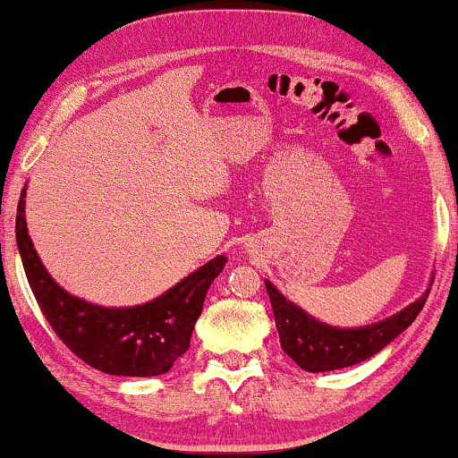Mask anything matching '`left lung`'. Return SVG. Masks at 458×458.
<instances>
[{"instance_id":"1","label":"left lung","mask_w":458,"mask_h":458,"mask_svg":"<svg viewBox=\"0 0 458 458\" xmlns=\"http://www.w3.org/2000/svg\"><path fill=\"white\" fill-rule=\"evenodd\" d=\"M265 287L271 298L281 348L300 369L309 373L335 371L371 359L415 321L429 296L428 287L415 302L384 321L365 327L340 329L317 321L309 312L290 302L271 281L265 279Z\"/></svg>"}]
</instances>
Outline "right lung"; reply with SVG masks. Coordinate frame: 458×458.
Instances as JSON below:
<instances>
[{
  "instance_id": "1",
  "label": "right lung",
  "mask_w": 458,
  "mask_h": 458,
  "mask_svg": "<svg viewBox=\"0 0 458 458\" xmlns=\"http://www.w3.org/2000/svg\"><path fill=\"white\" fill-rule=\"evenodd\" d=\"M24 198L27 187L21 193L16 212L18 252L37 304L55 335L98 371L124 377H156L166 373L190 348L206 292L221 275L227 259L221 254L208 260L146 304L106 309L68 293L47 273L30 242Z\"/></svg>"
}]
</instances>
